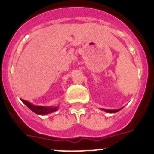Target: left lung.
Segmentation results:
<instances>
[{
  "instance_id": "8db88e82",
  "label": "left lung",
  "mask_w": 154,
  "mask_h": 154,
  "mask_svg": "<svg viewBox=\"0 0 154 154\" xmlns=\"http://www.w3.org/2000/svg\"><path fill=\"white\" fill-rule=\"evenodd\" d=\"M123 108H121V109H113V110H111V109H103L102 110H103V111H105V112H109V113H115V112H119V110H121Z\"/></svg>"
}]
</instances>
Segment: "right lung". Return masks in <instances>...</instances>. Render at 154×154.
<instances>
[{
	"label": "right lung",
	"mask_w": 154,
	"mask_h": 154,
	"mask_svg": "<svg viewBox=\"0 0 154 154\" xmlns=\"http://www.w3.org/2000/svg\"><path fill=\"white\" fill-rule=\"evenodd\" d=\"M23 102L24 104H25L30 109L34 112L35 113L38 114V115H46V114H49L51 112H55L58 109V106H35L32 103H29L28 101L24 100V99H21Z\"/></svg>",
	"instance_id": "right-lung-1"
}]
</instances>
